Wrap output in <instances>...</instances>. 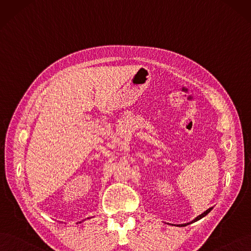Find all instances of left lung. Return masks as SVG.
Here are the masks:
<instances>
[{
    "mask_svg": "<svg viewBox=\"0 0 251 251\" xmlns=\"http://www.w3.org/2000/svg\"><path fill=\"white\" fill-rule=\"evenodd\" d=\"M213 208H209L207 211H205L202 213V214H201V215H199L197 218H194L192 221H190V222H187V224H183V225H176L177 226H188V225H191V224H193V222H196V221H198V220H200V219H201L202 217H205L208 213L212 210Z\"/></svg>",
    "mask_w": 251,
    "mask_h": 251,
    "instance_id": "left-lung-1",
    "label": "left lung"
}]
</instances>
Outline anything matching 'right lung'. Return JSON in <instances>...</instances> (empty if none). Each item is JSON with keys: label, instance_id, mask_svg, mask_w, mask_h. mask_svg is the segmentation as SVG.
Listing matches in <instances>:
<instances>
[{"label": "right lung", "instance_id": "obj_1", "mask_svg": "<svg viewBox=\"0 0 251 251\" xmlns=\"http://www.w3.org/2000/svg\"><path fill=\"white\" fill-rule=\"evenodd\" d=\"M80 222H81V221H79V224H80Z\"/></svg>", "mask_w": 251, "mask_h": 251}]
</instances>
